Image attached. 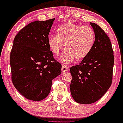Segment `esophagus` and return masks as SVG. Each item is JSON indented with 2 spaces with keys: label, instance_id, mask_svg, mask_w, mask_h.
I'll use <instances>...</instances> for the list:
<instances>
[{
  "label": "esophagus",
  "instance_id": "obj_1",
  "mask_svg": "<svg viewBox=\"0 0 123 123\" xmlns=\"http://www.w3.org/2000/svg\"><path fill=\"white\" fill-rule=\"evenodd\" d=\"M69 70V68H68L67 66L66 65H63L62 66V71L63 72H67V71Z\"/></svg>",
  "mask_w": 123,
  "mask_h": 123
}]
</instances>
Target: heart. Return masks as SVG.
I'll return each instance as SVG.
<instances>
[{
  "mask_svg": "<svg viewBox=\"0 0 123 123\" xmlns=\"http://www.w3.org/2000/svg\"><path fill=\"white\" fill-rule=\"evenodd\" d=\"M95 41V34L88 25L66 22L57 30V35L48 38L50 50L55 55H59L64 44L66 50L60 56V61L69 63L76 58L81 60L85 58L92 50Z\"/></svg>",
  "mask_w": 123,
  "mask_h": 123,
  "instance_id": "1",
  "label": "heart"
}]
</instances>
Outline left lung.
<instances>
[{
  "label": "left lung",
  "mask_w": 123,
  "mask_h": 123,
  "mask_svg": "<svg viewBox=\"0 0 123 123\" xmlns=\"http://www.w3.org/2000/svg\"><path fill=\"white\" fill-rule=\"evenodd\" d=\"M95 41L90 53L79 65L70 68V92L76 102L89 104L98 101L111 86L114 63L108 36L97 24L90 23Z\"/></svg>",
  "instance_id": "left-lung-1"
}]
</instances>
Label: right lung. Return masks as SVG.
Listing matches in <instances>:
<instances>
[{"label": "right lung", "mask_w": 123, "mask_h": 123, "mask_svg": "<svg viewBox=\"0 0 123 123\" xmlns=\"http://www.w3.org/2000/svg\"><path fill=\"white\" fill-rule=\"evenodd\" d=\"M55 18L35 21L15 36L10 55L12 83L26 99L39 101L47 97L52 80L61 73L62 64L48 44Z\"/></svg>", "instance_id": "add662e5"}]
</instances>
